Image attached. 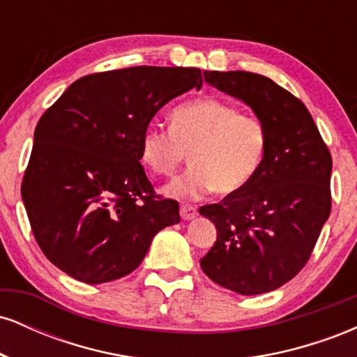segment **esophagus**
Segmentation results:
<instances>
[{
	"instance_id": "34e87169",
	"label": "esophagus",
	"mask_w": 357,
	"mask_h": 357,
	"mask_svg": "<svg viewBox=\"0 0 357 357\" xmlns=\"http://www.w3.org/2000/svg\"><path fill=\"white\" fill-rule=\"evenodd\" d=\"M181 218L183 220H192L196 215H198V210H196L192 204H181Z\"/></svg>"
}]
</instances>
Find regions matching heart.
Wrapping results in <instances>:
<instances>
[{
    "label": "heart",
    "mask_w": 357,
    "mask_h": 357,
    "mask_svg": "<svg viewBox=\"0 0 357 357\" xmlns=\"http://www.w3.org/2000/svg\"><path fill=\"white\" fill-rule=\"evenodd\" d=\"M267 149L265 122L215 97L178 105L171 129L151 124L141 136L142 161L158 176L176 174L190 154V169L165 188L166 195L186 199L243 190L260 171Z\"/></svg>",
    "instance_id": "heart-1"
}]
</instances>
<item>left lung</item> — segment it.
Returning <instances> with one entry per match:
<instances>
[{
  "label": "left lung",
  "mask_w": 357,
  "mask_h": 357,
  "mask_svg": "<svg viewBox=\"0 0 357 357\" xmlns=\"http://www.w3.org/2000/svg\"><path fill=\"white\" fill-rule=\"evenodd\" d=\"M204 80L255 110L268 149L243 190L199 208L218 231L199 264L241 296L272 292L305 267L329 218L333 158L305 105L268 77L206 70Z\"/></svg>",
  "instance_id": "8db88e82"
}]
</instances>
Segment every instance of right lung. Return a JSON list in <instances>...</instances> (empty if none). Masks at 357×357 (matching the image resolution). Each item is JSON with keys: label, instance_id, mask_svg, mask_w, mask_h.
Masks as SVG:
<instances>
[{"label": "right lung", "instance_id": "1", "mask_svg": "<svg viewBox=\"0 0 357 357\" xmlns=\"http://www.w3.org/2000/svg\"><path fill=\"white\" fill-rule=\"evenodd\" d=\"M199 68L90 73L65 90L35 129L22 198L36 243L85 284L129 275L154 235L179 223V204L155 195L141 136L162 105L202 89Z\"/></svg>", "mask_w": 357, "mask_h": 357}]
</instances>
